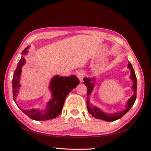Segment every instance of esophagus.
Returning a JSON list of instances; mask_svg holds the SVG:
<instances>
[{"mask_svg":"<svg viewBox=\"0 0 151 151\" xmlns=\"http://www.w3.org/2000/svg\"><path fill=\"white\" fill-rule=\"evenodd\" d=\"M84 76H85V73L83 71H79L77 73V77H78V79L80 80V82H83V79L84 78Z\"/></svg>","mask_w":151,"mask_h":151,"instance_id":"obj_1","label":"esophagus"}]
</instances>
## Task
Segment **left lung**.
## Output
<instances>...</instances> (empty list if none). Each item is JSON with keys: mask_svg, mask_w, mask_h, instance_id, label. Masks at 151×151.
<instances>
[{"mask_svg": "<svg viewBox=\"0 0 151 151\" xmlns=\"http://www.w3.org/2000/svg\"><path fill=\"white\" fill-rule=\"evenodd\" d=\"M128 68L131 70V76L130 78L133 81V84L132 86V89L134 91V94L127 101V105H126V109L119 112V113H116L114 114H108L104 113L103 111H101L100 109L97 108L94 106H90L89 104V95L91 93L93 87L94 86V78H83V83L86 86L87 88V110H88L89 113L91 114L93 117L97 119H100V120H103L107 122H113L118 120V119L122 118L124 115H125L127 112L129 111V109L132 107L133 105L134 104V101L136 99V87H137V80H136V76L135 75V73L134 69H133L132 66L130 62H129L128 64Z\"/></svg>", "mask_w": 151, "mask_h": 151, "instance_id": "obj_1", "label": "left lung"}]
</instances>
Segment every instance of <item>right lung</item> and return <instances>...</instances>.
I'll return each instance as SVG.
<instances>
[{
  "mask_svg": "<svg viewBox=\"0 0 151 151\" xmlns=\"http://www.w3.org/2000/svg\"><path fill=\"white\" fill-rule=\"evenodd\" d=\"M28 47H26L22 53L26 55ZM25 63V59L23 57H21L17 65V67L13 74L12 81L13 86V100L17 104L16 99L18 95L20 84V76L21 73V68ZM80 83L79 80L75 75L70 76H59L57 75L52 78L50 86V89L52 92V99L47 104L45 109H33L26 110L21 109L18 106L23 113L27 116L35 120H48L55 118L60 114L62 111L64 101L66 96L71 91Z\"/></svg>",
  "mask_w": 151,
  "mask_h": 151,
  "instance_id": "right-lung-1",
  "label": "right lung"
}]
</instances>
